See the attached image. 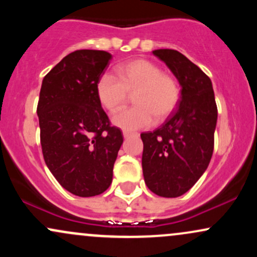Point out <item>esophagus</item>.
<instances>
[{"instance_id": "34e87169", "label": "esophagus", "mask_w": 257, "mask_h": 257, "mask_svg": "<svg viewBox=\"0 0 257 257\" xmlns=\"http://www.w3.org/2000/svg\"><path fill=\"white\" fill-rule=\"evenodd\" d=\"M132 135H137V133H132V132H128V131L123 132V137H124V138H129V137H132Z\"/></svg>"}]
</instances>
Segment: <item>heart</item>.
Masks as SVG:
<instances>
[{"mask_svg": "<svg viewBox=\"0 0 257 257\" xmlns=\"http://www.w3.org/2000/svg\"><path fill=\"white\" fill-rule=\"evenodd\" d=\"M117 76H101L96 84V94L107 111H118L125 104L129 94L135 93L131 108L114 114L112 122L125 131L151 125L155 116L158 120L167 118L175 110L180 100L178 79L162 72L157 64L145 59L126 63L117 70Z\"/></svg>", "mask_w": 257, "mask_h": 257, "instance_id": "1", "label": "heart"}]
</instances>
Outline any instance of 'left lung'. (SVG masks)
<instances>
[{"label": "left lung", "mask_w": 257, "mask_h": 257, "mask_svg": "<svg viewBox=\"0 0 257 257\" xmlns=\"http://www.w3.org/2000/svg\"><path fill=\"white\" fill-rule=\"evenodd\" d=\"M152 53L178 78L181 96L163 125L141 134L143 173L153 193L175 198L187 192L210 163L217 107L210 78L197 65L174 49Z\"/></svg>", "instance_id": "1"}]
</instances>
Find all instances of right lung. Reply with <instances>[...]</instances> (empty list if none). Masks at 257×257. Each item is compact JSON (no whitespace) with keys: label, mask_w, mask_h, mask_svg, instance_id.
Segmentation results:
<instances>
[{"label":"right lung","mask_w":257,"mask_h":257,"mask_svg":"<svg viewBox=\"0 0 257 257\" xmlns=\"http://www.w3.org/2000/svg\"><path fill=\"white\" fill-rule=\"evenodd\" d=\"M112 55L81 49L66 55L44 76L37 105L44 162L65 190L93 197L110 187L123 144L96 94Z\"/></svg>","instance_id":"obj_1"}]
</instances>
